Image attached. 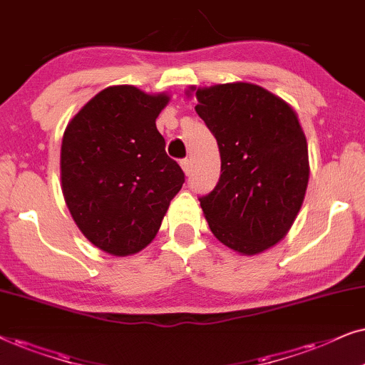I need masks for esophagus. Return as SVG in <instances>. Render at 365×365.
I'll return each mask as SVG.
<instances>
[{"mask_svg":"<svg viewBox=\"0 0 365 365\" xmlns=\"http://www.w3.org/2000/svg\"><path fill=\"white\" fill-rule=\"evenodd\" d=\"M180 167H182L183 173H185V175H190L192 173V162L188 158L182 160V162H180Z\"/></svg>","mask_w":365,"mask_h":365,"instance_id":"obj_1","label":"esophagus"}]
</instances>
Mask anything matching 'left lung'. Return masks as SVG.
I'll use <instances>...</instances> for the list:
<instances>
[{"label": "left lung", "mask_w": 365, "mask_h": 365, "mask_svg": "<svg viewBox=\"0 0 365 365\" xmlns=\"http://www.w3.org/2000/svg\"><path fill=\"white\" fill-rule=\"evenodd\" d=\"M198 116L217 138L222 170L200 198L215 239L257 255L287 235L309 183V150L287 101L254 83L190 86Z\"/></svg>", "instance_id": "left-lung-1"}]
</instances>
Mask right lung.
<instances>
[{
    "label": "right lung",
    "mask_w": 365,
    "mask_h": 365,
    "mask_svg": "<svg viewBox=\"0 0 365 365\" xmlns=\"http://www.w3.org/2000/svg\"><path fill=\"white\" fill-rule=\"evenodd\" d=\"M167 93L101 90L70 120L61 142V190L80 232L115 257L143 250L185 182L157 130Z\"/></svg>",
    "instance_id": "obj_1"
}]
</instances>
